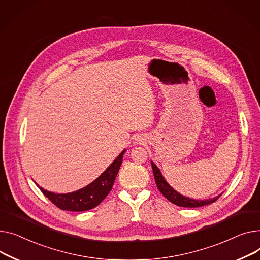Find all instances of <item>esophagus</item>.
Segmentation results:
<instances>
[{
    "label": "esophagus",
    "instance_id": "obj_1",
    "mask_svg": "<svg viewBox=\"0 0 260 260\" xmlns=\"http://www.w3.org/2000/svg\"><path fill=\"white\" fill-rule=\"evenodd\" d=\"M135 144H142V140H140V139H135Z\"/></svg>",
    "mask_w": 260,
    "mask_h": 260
}]
</instances>
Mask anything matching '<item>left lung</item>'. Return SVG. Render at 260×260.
Wrapping results in <instances>:
<instances>
[{"label": "left lung", "mask_w": 260, "mask_h": 260, "mask_svg": "<svg viewBox=\"0 0 260 260\" xmlns=\"http://www.w3.org/2000/svg\"><path fill=\"white\" fill-rule=\"evenodd\" d=\"M152 165V169H153V175L155 178V182L156 186L158 188V190L160 191V193L167 198L168 201L171 202L172 204L179 206V207H185V208H197V207H203L206 205H210L212 203H214L217 201V197L214 198H209V200L206 201H196V200H192V198L189 197H185L180 195L179 193H177L173 188H171L169 186V184L165 180V178L162 177L160 171L158 168L154 165V162L151 161Z\"/></svg>", "instance_id": "8db88e82"}]
</instances>
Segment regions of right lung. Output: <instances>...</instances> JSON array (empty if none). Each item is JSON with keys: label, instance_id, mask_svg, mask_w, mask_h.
<instances>
[{"label": "right lung", "instance_id": "1", "mask_svg": "<svg viewBox=\"0 0 260 260\" xmlns=\"http://www.w3.org/2000/svg\"><path fill=\"white\" fill-rule=\"evenodd\" d=\"M125 150L116 159L87 187L68 194H55L40 188L42 193L60 210L81 212L93 209L99 206L111 191L115 177L123 161Z\"/></svg>", "mask_w": 260, "mask_h": 260}]
</instances>
